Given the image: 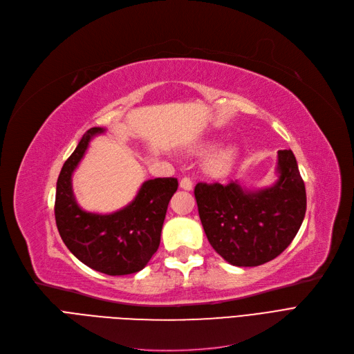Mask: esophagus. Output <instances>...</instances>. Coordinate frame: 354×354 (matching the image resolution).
<instances>
[{
	"instance_id": "34e87169",
	"label": "esophagus",
	"mask_w": 354,
	"mask_h": 354,
	"mask_svg": "<svg viewBox=\"0 0 354 354\" xmlns=\"http://www.w3.org/2000/svg\"><path fill=\"white\" fill-rule=\"evenodd\" d=\"M179 185H180V188H182V189H185V191H192V188H194L192 179H191V178H188V176L182 178V179H180V182H179Z\"/></svg>"
}]
</instances>
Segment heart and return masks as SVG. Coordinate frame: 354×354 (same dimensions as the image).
<instances>
[{
    "label": "heart",
    "mask_w": 354,
    "mask_h": 354,
    "mask_svg": "<svg viewBox=\"0 0 354 354\" xmlns=\"http://www.w3.org/2000/svg\"><path fill=\"white\" fill-rule=\"evenodd\" d=\"M234 159L235 149L232 146L221 147L207 159V171L212 176H224L231 171Z\"/></svg>",
    "instance_id": "obj_1"
}]
</instances>
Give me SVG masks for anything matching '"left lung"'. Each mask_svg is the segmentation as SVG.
Instances as JSON below:
<instances>
[{"label":"left lung","instance_id":"left-lung-1","mask_svg":"<svg viewBox=\"0 0 354 354\" xmlns=\"http://www.w3.org/2000/svg\"><path fill=\"white\" fill-rule=\"evenodd\" d=\"M280 179L250 192L238 182L195 187L203 231L212 248L232 266L257 267L280 255L299 232L306 215L304 180L294 153L278 151Z\"/></svg>","mask_w":354,"mask_h":354}]
</instances>
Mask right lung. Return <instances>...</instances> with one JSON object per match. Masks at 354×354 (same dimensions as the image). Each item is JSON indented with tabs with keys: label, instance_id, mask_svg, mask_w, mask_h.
Instances as JSON below:
<instances>
[{
	"label": "right lung",
	"instance_id": "add662e5",
	"mask_svg": "<svg viewBox=\"0 0 354 354\" xmlns=\"http://www.w3.org/2000/svg\"><path fill=\"white\" fill-rule=\"evenodd\" d=\"M102 132V127L88 129L64 162L55 191V224L66 247L83 264L107 275H127L140 271L158 251L178 179L146 180L136 198L118 212L99 215L83 211L73 195L71 175L90 139Z\"/></svg>",
	"mask_w": 354,
	"mask_h": 354
}]
</instances>
